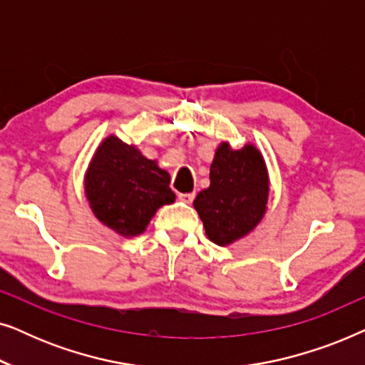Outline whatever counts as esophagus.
Instances as JSON below:
<instances>
[{
	"label": "esophagus",
	"instance_id": "34e87169",
	"mask_svg": "<svg viewBox=\"0 0 365 365\" xmlns=\"http://www.w3.org/2000/svg\"><path fill=\"white\" fill-rule=\"evenodd\" d=\"M194 197H196V194L194 192H187V194H178V199L179 201H182V202H186V204H191L192 201H194Z\"/></svg>",
	"mask_w": 365,
	"mask_h": 365
}]
</instances>
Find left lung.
I'll use <instances>...</instances> for the list:
<instances>
[{"label": "left lung", "mask_w": 365, "mask_h": 365, "mask_svg": "<svg viewBox=\"0 0 365 365\" xmlns=\"http://www.w3.org/2000/svg\"><path fill=\"white\" fill-rule=\"evenodd\" d=\"M207 189L194 199V209L217 246L247 236L266 214L269 197L267 169L254 144L231 149L221 143L211 164Z\"/></svg>", "instance_id": "left-lung-1"}]
</instances>
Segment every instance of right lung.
Instances as JSON below:
<instances>
[{
	"label": "right lung",
	"mask_w": 365,
	"mask_h": 365,
	"mask_svg": "<svg viewBox=\"0 0 365 365\" xmlns=\"http://www.w3.org/2000/svg\"><path fill=\"white\" fill-rule=\"evenodd\" d=\"M171 176L156 161L144 158L134 146L116 136L99 144L84 176L89 207L104 226L123 237L146 231L149 221L176 194Z\"/></svg>",
	"instance_id": "1"
}]
</instances>
